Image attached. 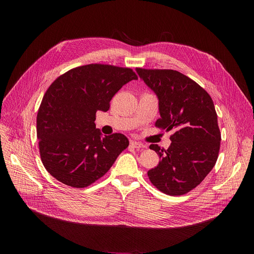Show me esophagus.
<instances>
[{"label":"esophagus","instance_id":"esophagus-1","mask_svg":"<svg viewBox=\"0 0 254 254\" xmlns=\"http://www.w3.org/2000/svg\"><path fill=\"white\" fill-rule=\"evenodd\" d=\"M130 146L131 147L134 148H137V149H140V148H146V146L140 142H137V141H130Z\"/></svg>","mask_w":254,"mask_h":254}]
</instances>
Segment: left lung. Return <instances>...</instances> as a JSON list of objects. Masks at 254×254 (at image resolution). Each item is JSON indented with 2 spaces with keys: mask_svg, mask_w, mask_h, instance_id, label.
Wrapping results in <instances>:
<instances>
[{
  "mask_svg": "<svg viewBox=\"0 0 254 254\" xmlns=\"http://www.w3.org/2000/svg\"><path fill=\"white\" fill-rule=\"evenodd\" d=\"M137 73L158 98L161 118L155 127L174 130L171 146L154 150L161 162L148 171L150 182L162 192L181 195L195 189L215 166L221 135L209 93L175 70L142 69Z\"/></svg>",
  "mask_w": 254,
  "mask_h": 254,
  "instance_id": "1",
  "label": "left lung"
}]
</instances>
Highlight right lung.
Returning <instances> with one entry per match:
<instances>
[{"instance_id": "right-lung-1", "label": "right lung", "mask_w": 254, "mask_h": 254, "mask_svg": "<svg viewBox=\"0 0 254 254\" xmlns=\"http://www.w3.org/2000/svg\"><path fill=\"white\" fill-rule=\"evenodd\" d=\"M138 76L129 68L90 64L59 76L37 114L41 161L51 176L75 189L87 188L110 170L127 146L119 132L102 137L97 111H108L115 93Z\"/></svg>"}]
</instances>
